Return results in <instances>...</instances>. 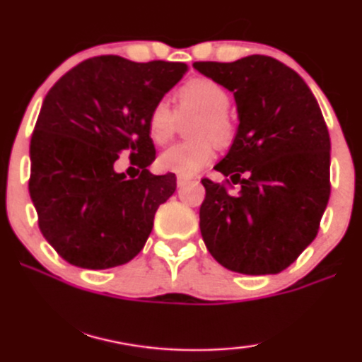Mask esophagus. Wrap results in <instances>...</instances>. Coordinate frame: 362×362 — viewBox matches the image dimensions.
Returning a JSON list of instances; mask_svg holds the SVG:
<instances>
[{"label": "esophagus", "mask_w": 362, "mask_h": 362, "mask_svg": "<svg viewBox=\"0 0 362 362\" xmlns=\"http://www.w3.org/2000/svg\"><path fill=\"white\" fill-rule=\"evenodd\" d=\"M191 180H189V177H182V176H180V177H177V187H182V186H185V185H187V182H189Z\"/></svg>", "instance_id": "esophagus-1"}]
</instances>
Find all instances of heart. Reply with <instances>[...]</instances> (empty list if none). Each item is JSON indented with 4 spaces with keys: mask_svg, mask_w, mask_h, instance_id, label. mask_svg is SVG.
<instances>
[{
    "mask_svg": "<svg viewBox=\"0 0 362 362\" xmlns=\"http://www.w3.org/2000/svg\"><path fill=\"white\" fill-rule=\"evenodd\" d=\"M231 95L213 78L196 76L187 79L176 93V107L166 100L154 103L148 115V134L154 144L164 146L175 138L181 121L187 124V136L166 149L158 159L163 171L187 177L196 175L213 161L216 144L226 148L236 136V121L229 111Z\"/></svg>",
    "mask_w": 362,
    "mask_h": 362,
    "instance_id": "b5f03b06",
    "label": "heart"
}]
</instances>
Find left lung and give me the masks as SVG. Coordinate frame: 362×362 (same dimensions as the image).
<instances>
[{
  "label": "left lung",
  "instance_id": "1",
  "mask_svg": "<svg viewBox=\"0 0 362 362\" xmlns=\"http://www.w3.org/2000/svg\"><path fill=\"white\" fill-rule=\"evenodd\" d=\"M192 66L234 93L239 115L233 146L214 166L226 180H201V236L229 271L281 273L316 238L329 201L331 139L322 112L304 79L271 56Z\"/></svg>",
  "mask_w": 362,
  "mask_h": 362
}]
</instances>
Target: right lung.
I'll list each match as a JSON object with an SVG mask.
<instances>
[{
	"instance_id": "1",
	"label": "right lung",
	"mask_w": 362,
	"mask_h": 362,
	"mask_svg": "<svg viewBox=\"0 0 362 362\" xmlns=\"http://www.w3.org/2000/svg\"><path fill=\"white\" fill-rule=\"evenodd\" d=\"M186 63L89 58L46 95L31 136L28 189L46 241L69 264L110 269L143 250L154 214L176 191L173 173L154 176L148 115L186 73ZM123 151L140 168L114 171Z\"/></svg>"
}]
</instances>
